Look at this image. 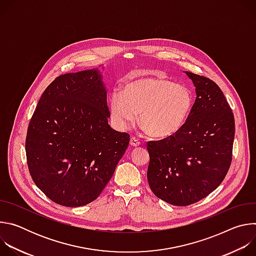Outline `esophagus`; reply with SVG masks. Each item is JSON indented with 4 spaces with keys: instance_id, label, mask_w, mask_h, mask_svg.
Wrapping results in <instances>:
<instances>
[{
    "instance_id": "34e87169",
    "label": "esophagus",
    "mask_w": 256,
    "mask_h": 256,
    "mask_svg": "<svg viewBox=\"0 0 256 256\" xmlns=\"http://www.w3.org/2000/svg\"><path fill=\"white\" fill-rule=\"evenodd\" d=\"M130 144L132 146V147H138L140 146V142H138V140H136L134 136H132L130 138Z\"/></svg>"
}]
</instances>
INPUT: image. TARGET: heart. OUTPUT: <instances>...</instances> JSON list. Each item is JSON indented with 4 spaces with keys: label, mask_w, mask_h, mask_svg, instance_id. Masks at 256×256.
I'll return each mask as SVG.
<instances>
[{
    "label": "heart",
    "mask_w": 256,
    "mask_h": 256,
    "mask_svg": "<svg viewBox=\"0 0 256 256\" xmlns=\"http://www.w3.org/2000/svg\"><path fill=\"white\" fill-rule=\"evenodd\" d=\"M194 106V94L184 86L162 78H142L128 82L124 92H114L109 112L114 126L128 130L138 118L144 130L159 138L178 132Z\"/></svg>",
    "instance_id": "heart-1"
}]
</instances>
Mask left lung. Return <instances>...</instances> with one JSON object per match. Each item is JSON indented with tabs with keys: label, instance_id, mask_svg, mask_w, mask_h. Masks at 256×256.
I'll return each mask as SVG.
<instances>
[{
	"label": "left lung",
	"instance_id": "1",
	"mask_svg": "<svg viewBox=\"0 0 256 256\" xmlns=\"http://www.w3.org/2000/svg\"><path fill=\"white\" fill-rule=\"evenodd\" d=\"M196 98L174 136L147 142L151 190L174 206H190L212 192L232 161L235 120L222 90L210 79L186 72Z\"/></svg>",
	"mask_w": 256,
	"mask_h": 256
}]
</instances>
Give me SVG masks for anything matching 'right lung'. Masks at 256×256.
Listing matches in <instances>:
<instances>
[{
    "instance_id": "obj_1",
    "label": "right lung",
    "mask_w": 256,
    "mask_h": 256,
    "mask_svg": "<svg viewBox=\"0 0 256 256\" xmlns=\"http://www.w3.org/2000/svg\"><path fill=\"white\" fill-rule=\"evenodd\" d=\"M107 93L98 68L52 81L30 120L29 173L50 200L64 206L95 200L124 156L130 134L108 124Z\"/></svg>"
}]
</instances>
